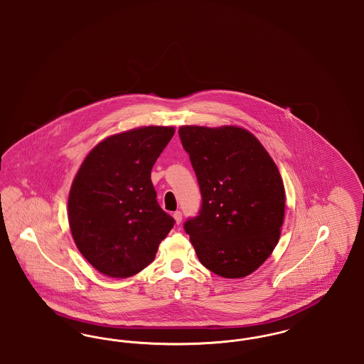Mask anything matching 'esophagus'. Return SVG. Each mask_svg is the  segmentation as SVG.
Returning a JSON list of instances; mask_svg holds the SVG:
<instances>
[{"label": "esophagus", "mask_w": 364, "mask_h": 364, "mask_svg": "<svg viewBox=\"0 0 364 364\" xmlns=\"http://www.w3.org/2000/svg\"><path fill=\"white\" fill-rule=\"evenodd\" d=\"M173 218L176 220V224H180V223H181V220H183V214H181V211H174Z\"/></svg>", "instance_id": "esophagus-1"}]
</instances>
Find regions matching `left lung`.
Segmentation results:
<instances>
[{
	"mask_svg": "<svg viewBox=\"0 0 364 364\" xmlns=\"http://www.w3.org/2000/svg\"><path fill=\"white\" fill-rule=\"evenodd\" d=\"M202 195L184 230L200 263L225 278L255 272L277 245L285 190L259 140L239 127L178 129Z\"/></svg>",
	"mask_w": 364,
	"mask_h": 364,
	"instance_id": "8db88e82",
	"label": "left lung"
}]
</instances>
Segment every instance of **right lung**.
Here are the masks:
<instances>
[{
    "label": "right lung",
    "mask_w": 364,
    "mask_h": 364,
    "mask_svg": "<svg viewBox=\"0 0 364 364\" xmlns=\"http://www.w3.org/2000/svg\"><path fill=\"white\" fill-rule=\"evenodd\" d=\"M173 135V127H143L109 136L90 151L72 183L73 240L107 277H131L149 266L173 228L151 183L156 158Z\"/></svg>",
    "instance_id": "1"
}]
</instances>
